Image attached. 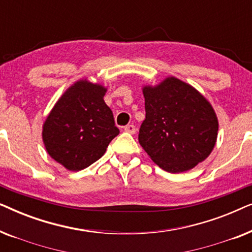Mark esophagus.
<instances>
[{"instance_id":"obj_1","label":"esophagus","mask_w":252,"mask_h":252,"mask_svg":"<svg viewBox=\"0 0 252 252\" xmlns=\"http://www.w3.org/2000/svg\"><path fill=\"white\" fill-rule=\"evenodd\" d=\"M124 130H125V132H127V133H129V134H134L136 132V128H135V126H134V125H127V126H125Z\"/></svg>"}]
</instances>
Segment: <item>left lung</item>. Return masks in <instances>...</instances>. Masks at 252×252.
I'll use <instances>...</instances> for the list:
<instances>
[{"label":"left lung","mask_w":252,"mask_h":252,"mask_svg":"<svg viewBox=\"0 0 252 252\" xmlns=\"http://www.w3.org/2000/svg\"><path fill=\"white\" fill-rule=\"evenodd\" d=\"M146 119L139 142L164 171L180 173L194 168L212 153L218 118L204 95L175 77L142 87Z\"/></svg>","instance_id":"left-lung-1"}]
</instances>
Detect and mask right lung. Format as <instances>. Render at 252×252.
<instances>
[{
  "label": "right lung",
  "mask_w": 252,
  "mask_h": 252,
  "mask_svg": "<svg viewBox=\"0 0 252 252\" xmlns=\"http://www.w3.org/2000/svg\"><path fill=\"white\" fill-rule=\"evenodd\" d=\"M106 91L101 84L80 79L62 94L44 120V148L68 171L84 170L95 163L119 134L104 102Z\"/></svg>",
  "instance_id": "right-lung-1"
}]
</instances>
